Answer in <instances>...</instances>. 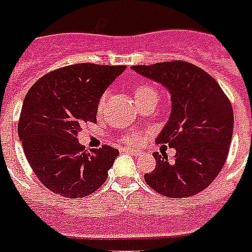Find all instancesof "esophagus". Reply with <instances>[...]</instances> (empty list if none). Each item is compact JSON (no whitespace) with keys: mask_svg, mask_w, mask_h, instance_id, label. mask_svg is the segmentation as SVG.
Returning <instances> with one entry per match:
<instances>
[{"mask_svg":"<svg viewBox=\"0 0 252 252\" xmlns=\"http://www.w3.org/2000/svg\"><path fill=\"white\" fill-rule=\"evenodd\" d=\"M124 152H128V153L133 155V156H141L143 155L141 151H139V149H132V148H124Z\"/></svg>","mask_w":252,"mask_h":252,"instance_id":"34e87169","label":"esophagus"}]
</instances>
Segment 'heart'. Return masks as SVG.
<instances>
[{
    "label": "heart",
    "instance_id": "b5f03b06",
    "mask_svg": "<svg viewBox=\"0 0 252 252\" xmlns=\"http://www.w3.org/2000/svg\"><path fill=\"white\" fill-rule=\"evenodd\" d=\"M149 95H156V91L151 87V86H148V84H140L136 87L134 90V99L136 101L140 100V99H143V97H147ZM104 100H105V95L101 96L100 101H99V109L103 108V105H104ZM126 143H137V137L133 136V134H129V136H126Z\"/></svg>",
    "mask_w": 252,
    "mask_h": 252
}]
</instances>
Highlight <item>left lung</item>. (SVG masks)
I'll use <instances>...</instances> for the list:
<instances>
[{
    "instance_id": "obj_1",
    "label": "left lung",
    "mask_w": 252,
    "mask_h": 252,
    "mask_svg": "<svg viewBox=\"0 0 252 252\" xmlns=\"http://www.w3.org/2000/svg\"><path fill=\"white\" fill-rule=\"evenodd\" d=\"M169 91L172 111L156 143L176 149L174 160L153 153L156 168L145 182L166 197L185 198L206 189L223 168L231 144L234 113L217 80L184 61L132 66Z\"/></svg>"
}]
</instances>
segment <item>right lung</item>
I'll return each instance as SVG.
<instances>
[{
	"instance_id": "obj_1",
	"label": "right lung",
	"mask_w": 252,
	"mask_h": 252,
	"mask_svg": "<svg viewBox=\"0 0 252 252\" xmlns=\"http://www.w3.org/2000/svg\"><path fill=\"white\" fill-rule=\"evenodd\" d=\"M126 66L79 63L46 74L25 96L18 136L39 181L55 194L82 198L100 188L119 151H84L78 133L96 123L97 104Z\"/></svg>"
}]
</instances>
